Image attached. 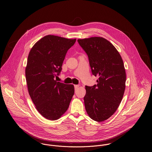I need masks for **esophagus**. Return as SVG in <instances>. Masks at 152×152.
<instances>
[{"label": "esophagus", "instance_id": "1", "mask_svg": "<svg viewBox=\"0 0 152 152\" xmlns=\"http://www.w3.org/2000/svg\"><path fill=\"white\" fill-rule=\"evenodd\" d=\"M79 87H80V86H78V85H75L74 86V88H75V90H77L78 88H79Z\"/></svg>", "mask_w": 152, "mask_h": 152}]
</instances>
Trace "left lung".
I'll return each mask as SVG.
<instances>
[{
	"mask_svg": "<svg viewBox=\"0 0 152 152\" xmlns=\"http://www.w3.org/2000/svg\"><path fill=\"white\" fill-rule=\"evenodd\" d=\"M88 55L92 74L98 76L97 84L86 86L84 98L88 116L102 122L118 108L124 96L126 72L122 58L113 45L101 37L78 39Z\"/></svg>",
	"mask_w": 152,
	"mask_h": 152,
	"instance_id": "obj_1",
	"label": "left lung"
}]
</instances>
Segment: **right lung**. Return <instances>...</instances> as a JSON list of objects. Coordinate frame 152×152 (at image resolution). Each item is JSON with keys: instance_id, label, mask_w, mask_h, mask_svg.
I'll return each instance as SVG.
<instances>
[{"instance_id": "right-lung-1", "label": "right lung", "mask_w": 152, "mask_h": 152, "mask_svg": "<svg viewBox=\"0 0 152 152\" xmlns=\"http://www.w3.org/2000/svg\"><path fill=\"white\" fill-rule=\"evenodd\" d=\"M76 42L54 35L42 38L30 50L25 74L28 94L38 112L47 119H58L74 94L72 84L57 82L65 55Z\"/></svg>"}]
</instances>
